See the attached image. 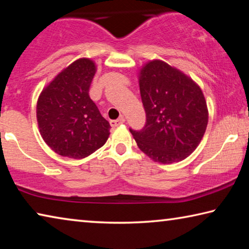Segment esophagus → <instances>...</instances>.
I'll return each instance as SVG.
<instances>
[{
    "instance_id": "1",
    "label": "esophagus",
    "mask_w": 249,
    "mask_h": 249,
    "mask_svg": "<svg viewBox=\"0 0 249 249\" xmlns=\"http://www.w3.org/2000/svg\"><path fill=\"white\" fill-rule=\"evenodd\" d=\"M123 123H125V119H124L123 116H121L120 119H117V120L109 122V124H111V126H113V127H116V126L122 125Z\"/></svg>"
}]
</instances>
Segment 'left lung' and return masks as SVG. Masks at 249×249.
Returning a JSON list of instances; mask_svg holds the SVG:
<instances>
[{"label": "left lung", "instance_id": "1", "mask_svg": "<svg viewBox=\"0 0 249 249\" xmlns=\"http://www.w3.org/2000/svg\"><path fill=\"white\" fill-rule=\"evenodd\" d=\"M146 112L142 130L129 129L137 146L154 161L178 162L203 138L209 111L201 88L182 71L162 60H150L138 73Z\"/></svg>", "mask_w": 249, "mask_h": 249}]
</instances>
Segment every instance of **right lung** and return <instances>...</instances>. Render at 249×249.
Segmentation results:
<instances>
[{
    "label": "right lung",
    "mask_w": 249,
    "mask_h": 249,
    "mask_svg": "<svg viewBox=\"0 0 249 249\" xmlns=\"http://www.w3.org/2000/svg\"><path fill=\"white\" fill-rule=\"evenodd\" d=\"M95 72L93 60L80 58L61 70L39 94L36 116L40 135L62 157L86 158L109 136L111 126L89 95Z\"/></svg>",
    "instance_id": "obj_1"
}]
</instances>
